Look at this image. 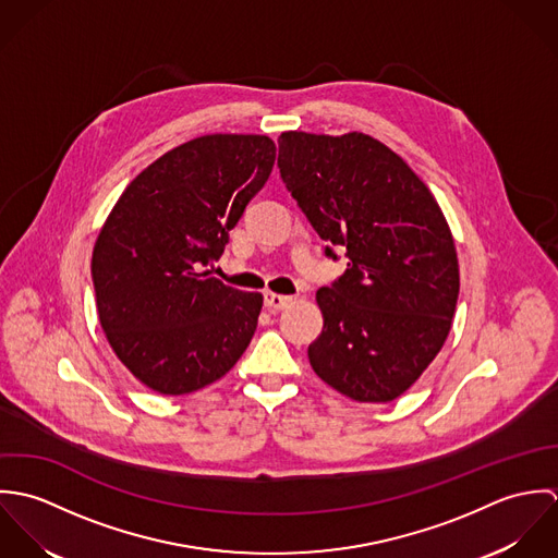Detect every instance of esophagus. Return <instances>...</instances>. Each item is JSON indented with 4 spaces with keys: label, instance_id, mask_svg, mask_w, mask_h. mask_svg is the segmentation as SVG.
<instances>
[{
    "label": "esophagus",
    "instance_id": "34e87169",
    "mask_svg": "<svg viewBox=\"0 0 558 558\" xmlns=\"http://www.w3.org/2000/svg\"><path fill=\"white\" fill-rule=\"evenodd\" d=\"M292 303V296H283V294H275V292H264V307H268L270 312H281Z\"/></svg>",
    "mask_w": 558,
    "mask_h": 558
}]
</instances>
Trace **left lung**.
<instances>
[{
  "label": "left lung",
  "mask_w": 558,
  "mask_h": 558,
  "mask_svg": "<svg viewBox=\"0 0 558 558\" xmlns=\"http://www.w3.org/2000/svg\"><path fill=\"white\" fill-rule=\"evenodd\" d=\"M277 167L326 257H348L318 290L324 326L310 363L348 398L393 401L451 328L460 268L449 226L418 175L369 135L281 133Z\"/></svg>",
  "instance_id": "obj_1"
}]
</instances>
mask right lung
Returning <instances> with one entry per match:
<instances>
[{
  "mask_svg": "<svg viewBox=\"0 0 558 558\" xmlns=\"http://www.w3.org/2000/svg\"><path fill=\"white\" fill-rule=\"evenodd\" d=\"M266 135H206L146 167L92 253L102 330L131 374L162 396L226 376L246 350L262 294L210 277L275 165Z\"/></svg>",
  "mask_w": 558,
  "mask_h": 558,
  "instance_id": "add662e5",
  "label": "right lung"
}]
</instances>
